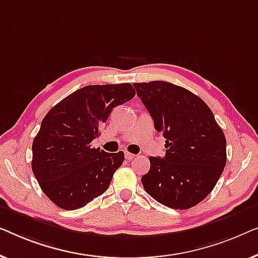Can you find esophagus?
<instances>
[{"label": "esophagus", "mask_w": 258, "mask_h": 258, "mask_svg": "<svg viewBox=\"0 0 258 258\" xmlns=\"http://www.w3.org/2000/svg\"><path fill=\"white\" fill-rule=\"evenodd\" d=\"M125 158L127 159V160H132L133 158H136V155L132 154V153H128V152H126V153H125Z\"/></svg>", "instance_id": "1"}]
</instances>
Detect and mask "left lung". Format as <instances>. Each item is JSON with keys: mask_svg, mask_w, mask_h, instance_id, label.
I'll return each mask as SVG.
<instances>
[{"mask_svg": "<svg viewBox=\"0 0 258 258\" xmlns=\"http://www.w3.org/2000/svg\"><path fill=\"white\" fill-rule=\"evenodd\" d=\"M154 127L164 134L166 155L150 157L141 177L154 200L188 209L214 189L227 162V141L213 112L200 97L168 82L134 83Z\"/></svg>", "mask_w": 258, "mask_h": 258, "instance_id": "1", "label": "left lung"}]
</instances>
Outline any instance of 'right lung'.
I'll use <instances>...</instances> for the list:
<instances>
[{
  "mask_svg": "<svg viewBox=\"0 0 258 258\" xmlns=\"http://www.w3.org/2000/svg\"><path fill=\"white\" fill-rule=\"evenodd\" d=\"M136 96L130 83L89 85L43 118L32 143L31 168L43 193L61 209L82 208L107 190L124 152L91 147L112 110Z\"/></svg>",
  "mask_w": 258,
  "mask_h": 258,
  "instance_id": "right-lung-1",
  "label": "right lung"
}]
</instances>
